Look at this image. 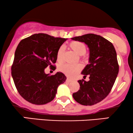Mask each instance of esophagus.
Listing matches in <instances>:
<instances>
[{
    "instance_id": "obj_1",
    "label": "esophagus",
    "mask_w": 133,
    "mask_h": 133,
    "mask_svg": "<svg viewBox=\"0 0 133 133\" xmlns=\"http://www.w3.org/2000/svg\"><path fill=\"white\" fill-rule=\"evenodd\" d=\"M71 81H72V80L69 79V78H67L66 80V82H71Z\"/></svg>"
}]
</instances>
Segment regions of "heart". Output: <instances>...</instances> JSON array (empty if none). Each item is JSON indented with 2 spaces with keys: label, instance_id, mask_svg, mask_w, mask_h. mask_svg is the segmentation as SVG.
<instances>
[{
  "label": "heart",
  "instance_id": "1",
  "mask_svg": "<svg viewBox=\"0 0 133 133\" xmlns=\"http://www.w3.org/2000/svg\"><path fill=\"white\" fill-rule=\"evenodd\" d=\"M69 46L78 55H83L86 52V46L84 43L79 41H72L70 43ZM65 52V46L62 45L59 48L57 51V59L59 62H62ZM82 68L80 64H67L64 63L59 66V70L65 75L70 77H73L80 72Z\"/></svg>",
  "mask_w": 133,
  "mask_h": 133
}]
</instances>
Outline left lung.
I'll use <instances>...</instances> for the list:
<instances>
[{"label": "left lung", "instance_id": "1", "mask_svg": "<svg viewBox=\"0 0 133 133\" xmlns=\"http://www.w3.org/2000/svg\"><path fill=\"white\" fill-rule=\"evenodd\" d=\"M71 39L84 42L90 50L89 63L81 72L90 80L78 81L80 90L72 97L80 104L93 105L104 99L113 87L119 72L117 54L112 43L99 35L87 34Z\"/></svg>", "mask_w": 133, "mask_h": 133}]
</instances>
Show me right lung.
I'll list each match as a JSON object with an SVG mask.
<instances>
[{
  "instance_id": "1",
  "label": "right lung",
  "mask_w": 133,
  "mask_h": 133,
  "mask_svg": "<svg viewBox=\"0 0 133 133\" xmlns=\"http://www.w3.org/2000/svg\"><path fill=\"white\" fill-rule=\"evenodd\" d=\"M67 40L48 34H34L22 40L16 48L11 75L22 97L35 105H44L55 97L58 87L65 82L61 72L54 75L45 74L47 66L57 60V51Z\"/></svg>"
}]
</instances>
